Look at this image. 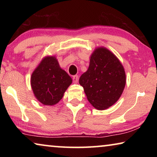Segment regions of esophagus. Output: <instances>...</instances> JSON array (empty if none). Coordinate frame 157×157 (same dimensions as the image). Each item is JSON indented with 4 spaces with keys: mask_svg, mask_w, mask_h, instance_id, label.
<instances>
[{
    "mask_svg": "<svg viewBox=\"0 0 157 157\" xmlns=\"http://www.w3.org/2000/svg\"><path fill=\"white\" fill-rule=\"evenodd\" d=\"M73 81L74 83H77V82H78V75H75L73 77Z\"/></svg>",
    "mask_w": 157,
    "mask_h": 157,
    "instance_id": "esophagus-1",
    "label": "esophagus"
}]
</instances>
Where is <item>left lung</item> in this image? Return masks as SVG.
<instances>
[{"label":"left lung","instance_id":"obj_1","mask_svg":"<svg viewBox=\"0 0 157 157\" xmlns=\"http://www.w3.org/2000/svg\"><path fill=\"white\" fill-rule=\"evenodd\" d=\"M89 102L98 110L107 109L115 104L123 94L126 75L120 61L105 47L95 48L90 58L88 70L81 75Z\"/></svg>","mask_w":157,"mask_h":157}]
</instances>
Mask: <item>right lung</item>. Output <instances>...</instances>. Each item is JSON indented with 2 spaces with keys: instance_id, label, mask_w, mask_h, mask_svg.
Listing matches in <instances>:
<instances>
[{
  "instance_id": "add662e5",
  "label": "right lung",
  "mask_w": 157,
  "mask_h": 157,
  "mask_svg": "<svg viewBox=\"0 0 157 157\" xmlns=\"http://www.w3.org/2000/svg\"><path fill=\"white\" fill-rule=\"evenodd\" d=\"M34 96L44 105H56L72 83V79L61 68L55 56L45 57L31 75Z\"/></svg>"
}]
</instances>
